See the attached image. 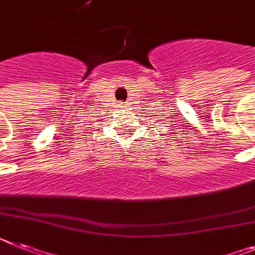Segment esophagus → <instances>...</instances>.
<instances>
[{
    "mask_svg": "<svg viewBox=\"0 0 255 255\" xmlns=\"http://www.w3.org/2000/svg\"><path fill=\"white\" fill-rule=\"evenodd\" d=\"M121 106H125V104H124V103H121Z\"/></svg>",
    "mask_w": 255,
    "mask_h": 255,
    "instance_id": "1",
    "label": "esophagus"
}]
</instances>
